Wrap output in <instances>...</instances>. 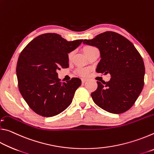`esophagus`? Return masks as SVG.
<instances>
[{
  "label": "esophagus",
  "instance_id": "obj_1",
  "mask_svg": "<svg viewBox=\"0 0 154 154\" xmlns=\"http://www.w3.org/2000/svg\"><path fill=\"white\" fill-rule=\"evenodd\" d=\"M82 82L83 83H84L85 82H86V79H82Z\"/></svg>",
  "mask_w": 154,
  "mask_h": 154
}]
</instances>
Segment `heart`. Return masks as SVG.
<instances>
[{
    "label": "heart",
    "mask_w": 154,
    "mask_h": 154,
    "mask_svg": "<svg viewBox=\"0 0 154 154\" xmlns=\"http://www.w3.org/2000/svg\"><path fill=\"white\" fill-rule=\"evenodd\" d=\"M92 48H94V47H92V46L86 47V48L84 49L85 54L87 53L88 51L90 50V49H92ZM72 56V53H70L69 55V58L71 59ZM77 72H78V74L81 75V76H85V75H86L88 73V69H85V68H80V69H78Z\"/></svg>",
    "instance_id": "obj_1"
}]
</instances>
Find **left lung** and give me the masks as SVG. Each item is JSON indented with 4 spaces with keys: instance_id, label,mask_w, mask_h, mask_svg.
I'll use <instances>...</instances> for the list:
<instances>
[{
    "instance_id": "1",
    "label": "left lung",
    "mask_w": 154,
    "mask_h": 154,
    "mask_svg": "<svg viewBox=\"0 0 154 154\" xmlns=\"http://www.w3.org/2000/svg\"><path fill=\"white\" fill-rule=\"evenodd\" d=\"M83 44L95 46L100 53L96 71L111 75L107 82H97L91 94L99 107L111 113L126 112L134 105L144 85L145 65L141 56L129 40L119 34L106 31Z\"/></svg>"
}]
</instances>
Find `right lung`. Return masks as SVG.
Wrapping results in <instances>:
<instances>
[{"label":"right lung","mask_w":154,"mask_h":154,"mask_svg":"<svg viewBox=\"0 0 154 154\" xmlns=\"http://www.w3.org/2000/svg\"><path fill=\"white\" fill-rule=\"evenodd\" d=\"M82 41H67L58 34L45 33L34 38L21 52L16 67L18 88L36 113L53 117L71 104L82 81L73 77L62 83L57 71L69 67L68 54Z\"/></svg>","instance_id":"right-lung-1"}]
</instances>
